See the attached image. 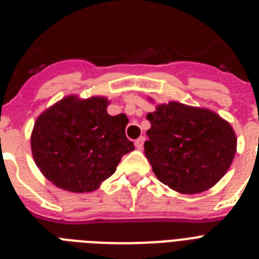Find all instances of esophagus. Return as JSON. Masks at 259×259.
Instances as JSON below:
<instances>
[{
	"instance_id": "1",
	"label": "esophagus",
	"mask_w": 259,
	"mask_h": 259,
	"mask_svg": "<svg viewBox=\"0 0 259 259\" xmlns=\"http://www.w3.org/2000/svg\"><path fill=\"white\" fill-rule=\"evenodd\" d=\"M144 143H145V137L141 136V137H139V139H137L136 141H135V146H136V148L139 150H141V149H143Z\"/></svg>"
}]
</instances>
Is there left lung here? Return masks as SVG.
I'll use <instances>...</instances> for the list:
<instances>
[{
  "mask_svg": "<svg viewBox=\"0 0 259 259\" xmlns=\"http://www.w3.org/2000/svg\"><path fill=\"white\" fill-rule=\"evenodd\" d=\"M148 119L145 155L157 179L168 188L182 194L202 193L228 171L237 137L219 114L170 101L157 105Z\"/></svg>",
  "mask_w": 259,
  "mask_h": 259,
  "instance_id": "8db88e82",
  "label": "left lung"
}]
</instances>
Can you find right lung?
<instances>
[{
  "label": "right lung",
  "instance_id": "add662e5",
  "mask_svg": "<svg viewBox=\"0 0 259 259\" xmlns=\"http://www.w3.org/2000/svg\"><path fill=\"white\" fill-rule=\"evenodd\" d=\"M102 96L63 97L36 119L31 150L36 166L63 191L84 193L100 188L123 155L135 149L125 136L124 114H107Z\"/></svg>",
  "mask_w": 259,
  "mask_h": 259
}]
</instances>
